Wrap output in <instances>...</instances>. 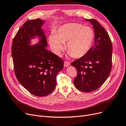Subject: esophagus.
I'll use <instances>...</instances> for the list:
<instances>
[{
    "mask_svg": "<svg viewBox=\"0 0 126 126\" xmlns=\"http://www.w3.org/2000/svg\"><path fill=\"white\" fill-rule=\"evenodd\" d=\"M70 63H69V62H67V61H66V62H64V66L65 67H68V66H70Z\"/></svg>",
    "mask_w": 126,
    "mask_h": 126,
    "instance_id": "1",
    "label": "esophagus"
}]
</instances>
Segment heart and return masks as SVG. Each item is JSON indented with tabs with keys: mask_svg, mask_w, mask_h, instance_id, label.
Returning a JSON list of instances; mask_svg holds the SVG:
<instances>
[{
	"mask_svg": "<svg viewBox=\"0 0 126 126\" xmlns=\"http://www.w3.org/2000/svg\"><path fill=\"white\" fill-rule=\"evenodd\" d=\"M95 38L93 30L79 23H68L60 27L49 38L51 48L59 56L63 49V43L67 42L66 49L71 56L81 58L87 54Z\"/></svg>",
	"mask_w": 126,
	"mask_h": 126,
	"instance_id": "obj_1",
	"label": "heart"
}]
</instances>
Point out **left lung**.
<instances>
[{
  "mask_svg": "<svg viewBox=\"0 0 126 126\" xmlns=\"http://www.w3.org/2000/svg\"><path fill=\"white\" fill-rule=\"evenodd\" d=\"M93 25L94 44L83 57L71 65L77 70L73 81L76 88L84 92L98 89L109 76L112 67V43L105 29L95 19H85Z\"/></svg>",
  "mask_w": 126,
  "mask_h": 126,
  "instance_id": "left-lung-1",
  "label": "left lung"
}]
</instances>
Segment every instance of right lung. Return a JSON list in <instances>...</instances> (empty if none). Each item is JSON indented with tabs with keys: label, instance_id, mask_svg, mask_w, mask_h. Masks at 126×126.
Wrapping results in <instances>:
<instances>
[{
	"label": "right lung",
	"instance_id": "add662e5",
	"mask_svg": "<svg viewBox=\"0 0 126 126\" xmlns=\"http://www.w3.org/2000/svg\"><path fill=\"white\" fill-rule=\"evenodd\" d=\"M41 19L28 20L19 30L12 41L11 54L16 76L29 92L37 96L51 93L56 77L63 68V60L46 48L47 42ZM41 37L38 44L30 46L34 36Z\"/></svg>",
	"mask_w": 126,
	"mask_h": 126
}]
</instances>
